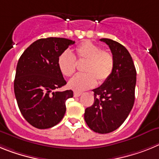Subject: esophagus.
<instances>
[{
	"label": "esophagus",
	"mask_w": 159,
	"mask_h": 159,
	"mask_svg": "<svg viewBox=\"0 0 159 159\" xmlns=\"http://www.w3.org/2000/svg\"><path fill=\"white\" fill-rule=\"evenodd\" d=\"M80 95H81V93H79V92H74V96L75 97V98H78Z\"/></svg>",
	"instance_id": "34e87169"
}]
</instances>
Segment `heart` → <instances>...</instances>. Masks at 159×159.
I'll list each match as a JSON object with an SVG mask.
<instances>
[{"label":"heart","instance_id":"1","mask_svg":"<svg viewBox=\"0 0 159 159\" xmlns=\"http://www.w3.org/2000/svg\"><path fill=\"white\" fill-rule=\"evenodd\" d=\"M75 55L64 51L57 58V66L61 73L70 77L76 70V60H85L83 66L85 73L75 75L69 81V87L77 92L93 87L97 80L99 84L104 83L110 78L114 68V58L112 53L89 41H84L74 49Z\"/></svg>","mask_w":159,"mask_h":159}]
</instances>
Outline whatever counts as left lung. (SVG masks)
Returning a JSON list of instances; mask_svg holds the SVG:
<instances>
[{"label": "left lung", "mask_w": 159, "mask_h": 159, "mask_svg": "<svg viewBox=\"0 0 159 159\" xmlns=\"http://www.w3.org/2000/svg\"><path fill=\"white\" fill-rule=\"evenodd\" d=\"M100 41L111 50L114 71L102 85L93 89L94 102L85 109L84 118L92 130L108 134L123 123L133 108L137 74L133 59L123 45L108 38Z\"/></svg>", "instance_id": "obj_1"}]
</instances>
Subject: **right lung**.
Here are the masks:
<instances>
[{
  "label": "right lung",
  "instance_id": "1",
  "mask_svg": "<svg viewBox=\"0 0 159 159\" xmlns=\"http://www.w3.org/2000/svg\"><path fill=\"white\" fill-rule=\"evenodd\" d=\"M75 41L61 38H41L24 51L16 66L14 93L20 113L30 125L48 129L58 124L66 102L74 92L57 91L66 84L57 58Z\"/></svg>",
  "mask_w": 159,
  "mask_h": 159
}]
</instances>
